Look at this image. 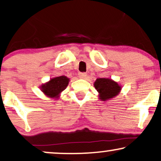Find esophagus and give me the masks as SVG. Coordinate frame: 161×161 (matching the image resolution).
I'll use <instances>...</instances> for the list:
<instances>
[{"instance_id":"esophagus-1","label":"esophagus","mask_w":161,"mask_h":161,"mask_svg":"<svg viewBox=\"0 0 161 161\" xmlns=\"http://www.w3.org/2000/svg\"><path fill=\"white\" fill-rule=\"evenodd\" d=\"M78 77L81 79H85L86 77V74L85 72H79Z\"/></svg>"}]
</instances>
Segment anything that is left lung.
<instances>
[{"instance_id": "8db88e82", "label": "left lung", "mask_w": 161, "mask_h": 161, "mask_svg": "<svg viewBox=\"0 0 161 161\" xmlns=\"http://www.w3.org/2000/svg\"><path fill=\"white\" fill-rule=\"evenodd\" d=\"M94 86L99 92V98L103 101H107L118 95L121 89L118 83L108 78H97Z\"/></svg>"}]
</instances>
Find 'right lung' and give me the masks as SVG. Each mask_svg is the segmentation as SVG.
<instances>
[{"instance_id": "obj_1", "label": "right lung", "mask_w": 161, "mask_h": 161, "mask_svg": "<svg viewBox=\"0 0 161 161\" xmlns=\"http://www.w3.org/2000/svg\"><path fill=\"white\" fill-rule=\"evenodd\" d=\"M69 79L66 76H60L52 78L49 82L41 86L42 92L50 97H58L59 94L68 86Z\"/></svg>"}]
</instances>
